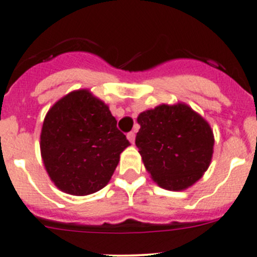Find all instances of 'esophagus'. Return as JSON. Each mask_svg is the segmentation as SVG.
<instances>
[{
    "label": "esophagus",
    "instance_id": "esophagus-1",
    "mask_svg": "<svg viewBox=\"0 0 257 257\" xmlns=\"http://www.w3.org/2000/svg\"><path fill=\"white\" fill-rule=\"evenodd\" d=\"M126 138H128V141L132 144H134V141H136V134H134V132H131V133L126 134Z\"/></svg>",
    "mask_w": 257,
    "mask_h": 257
}]
</instances>
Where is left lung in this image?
<instances>
[{"label": "left lung", "mask_w": 257, "mask_h": 257, "mask_svg": "<svg viewBox=\"0 0 257 257\" xmlns=\"http://www.w3.org/2000/svg\"><path fill=\"white\" fill-rule=\"evenodd\" d=\"M136 145L147 172L165 190L190 188L208 170L214 133L198 112L183 102L160 104L137 118Z\"/></svg>", "instance_id": "1"}]
</instances>
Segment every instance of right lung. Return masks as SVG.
Segmentation results:
<instances>
[{
	"label": "right lung",
	"instance_id": "1",
	"mask_svg": "<svg viewBox=\"0 0 257 257\" xmlns=\"http://www.w3.org/2000/svg\"><path fill=\"white\" fill-rule=\"evenodd\" d=\"M129 145L109 107L89 89L72 90L57 100L41 131V157L49 179L76 196L104 188Z\"/></svg>",
	"mask_w": 257,
	"mask_h": 257
}]
</instances>
